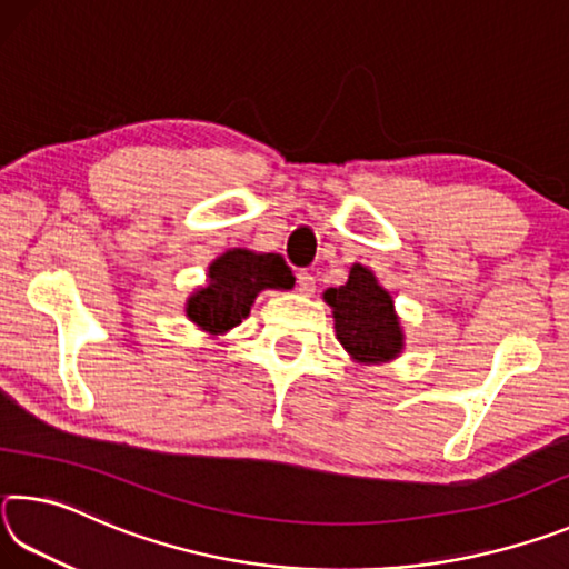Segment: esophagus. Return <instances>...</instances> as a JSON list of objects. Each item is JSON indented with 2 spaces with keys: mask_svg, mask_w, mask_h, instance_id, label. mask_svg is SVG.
Listing matches in <instances>:
<instances>
[{
  "mask_svg": "<svg viewBox=\"0 0 569 569\" xmlns=\"http://www.w3.org/2000/svg\"><path fill=\"white\" fill-rule=\"evenodd\" d=\"M296 283H298V293H303V296H311L316 291V278L308 271H298Z\"/></svg>",
  "mask_w": 569,
  "mask_h": 569,
  "instance_id": "1",
  "label": "esophagus"
}]
</instances>
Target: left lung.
Listing matches in <instances>:
<instances>
[{
	"label": "left lung",
	"instance_id": "8db88e82",
	"mask_svg": "<svg viewBox=\"0 0 569 569\" xmlns=\"http://www.w3.org/2000/svg\"><path fill=\"white\" fill-rule=\"evenodd\" d=\"M323 301L333 308L336 339L359 363H383L403 349V331L387 288L361 263H353L349 281L329 288Z\"/></svg>",
	"mask_w": 569,
	"mask_h": 569
}]
</instances>
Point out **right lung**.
I'll return each mask as SVG.
<instances>
[{
    "label": "right lung",
    "mask_w": 569,
    "mask_h": 569,
    "mask_svg": "<svg viewBox=\"0 0 569 569\" xmlns=\"http://www.w3.org/2000/svg\"><path fill=\"white\" fill-rule=\"evenodd\" d=\"M293 283L291 268L278 253L230 248L208 266V283L190 293L186 316L208 333H226L246 319L258 293L288 291Z\"/></svg>",
    "instance_id": "add662e5"
}]
</instances>
